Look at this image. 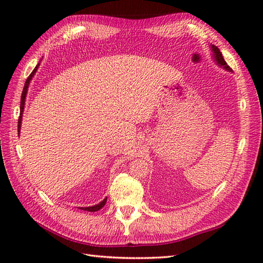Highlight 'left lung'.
Returning a JSON list of instances; mask_svg holds the SVG:
<instances>
[{"instance_id":"obj_1","label":"left lung","mask_w":263,"mask_h":263,"mask_svg":"<svg viewBox=\"0 0 263 263\" xmlns=\"http://www.w3.org/2000/svg\"><path fill=\"white\" fill-rule=\"evenodd\" d=\"M212 50H213V53H214V58H215V60H216V62L218 63V65L222 66L226 70L232 71V69H230V67L226 63L225 59L222 58L221 52L219 51V49L217 48V47L216 46H212Z\"/></svg>"}]
</instances>
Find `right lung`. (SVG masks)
I'll return each instance as SVG.
<instances>
[{"instance_id": "add662e5", "label": "right lung", "mask_w": 263, "mask_h": 263, "mask_svg": "<svg viewBox=\"0 0 263 263\" xmlns=\"http://www.w3.org/2000/svg\"><path fill=\"white\" fill-rule=\"evenodd\" d=\"M37 68H38V65L35 67V69L33 70V72H31L29 74V77L26 79V82H25V85H24V89H23V92H22V97H21V114H20V117H18V134H20V128H21V122H22V114H23V110H24V104H25V99H26V93H27V87H28V84H29V81L31 80V78H33V76L35 74V72L37 71ZM106 200L107 198H105V200H103L100 204L98 205H94V206H90V208H82L81 210H84V211H87V212H97L99 210H101L103 206L105 205L106 203Z\"/></svg>"}]
</instances>
